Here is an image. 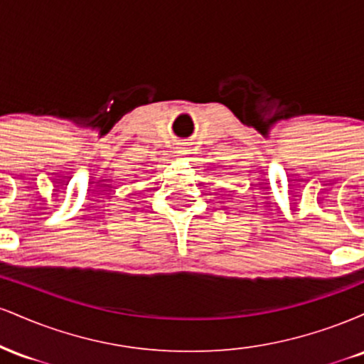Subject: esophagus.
<instances>
[{
	"instance_id": "1",
	"label": "esophagus",
	"mask_w": 364,
	"mask_h": 364,
	"mask_svg": "<svg viewBox=\"0 0 364 364\" xmlns=\"http://www.w3.org/2000/svg\"><path fill=\"white\" fill-rule=\"evenodd\" d=\"M179 154H186V150H179Z\"/></svg>"
}]
</instances>
